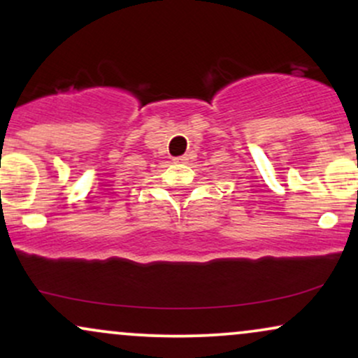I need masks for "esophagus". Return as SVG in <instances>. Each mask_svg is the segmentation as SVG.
Segmentation results:
<instances>
[{
	"label": "esophagus",
	"instance_id": "obj_1",
	"mask_svg": "<svg viewBox=\"0 0 358 358\" xmlns=\"http://www.w3.org/2000/svg\"><path fill=\"white\" fill-rule=\"evenodd\" d=\"M175 163H188V155H183V156H178V158H175Z\"/></svg>",
	"mask_w": 358,
	"mask_h": 358
}]
</instances>
